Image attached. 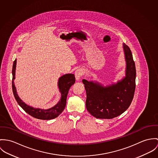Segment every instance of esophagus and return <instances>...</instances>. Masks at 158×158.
<instances>
[{"label":"esophagus","mask_w":158,"mask_h":158,"mask_svg":"<svg viewBox=\"0 0 158 158\" xmlns=\"http://www.w3.org/2000/svg\"><path fill=\"white\" fill-rule=\"evenodd\" d=\"M74 74H75V77H76V81H79L81 77L84 74V71L82 69H79L76 70L75 73H74Z\"/></svg>","instance_id":"34e87169"}]
</instances>
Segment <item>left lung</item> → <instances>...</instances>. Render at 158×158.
<instances>
[{"mask_svg":"<svg viewBox=\"0 0 158 158\" xmlns=\"http://www.w3.org/2000/svg\"><path fill=\"white\" fill-rule=\"evenodd\" d=\"M126 62L125 76L106 86L97 81L83 79L87 93L86 108L94 117L113 119L125 111L133 99L136 87V68L130 48L123 44Z\"/></svg>","mask_w":158,"mask_h":158,"instance_id":"8db88e82","label":"left lung"}]
</instances>
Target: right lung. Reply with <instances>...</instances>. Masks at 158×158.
Listing matches in <instances>:
<instances>
[{"label":"right lung","mask_w":158,"mask_h":158,"mask_svg":"<svg viewBox=\"0 0 158 158\" xmlns=\"http://www.w3.org/2000/svg\"><path fill=\"white\" fill-rule=\"evenodd\" d=\"M16 62L17 60L16 59L13 62V65L12 88L14 96L19 105L28 114L39 119L50 120L57 118L63 111L65 107L67 102V97L69 93V89L75 83L74 74H66L59 77L57 85L59 89V91L61 93V98L60 101L56 105L48 109H42L39 108H36L26 104L18 96L16 88L15 87L14 82V81L15 79Z\"/></svg>","instance_id":"add662e5"}]
</instances>
